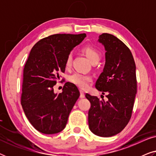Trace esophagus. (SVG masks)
<instances>
[{"label":"esophagus","mask_w":156,"mask_h":156,"mask_svg":"<svg viewBox=\"0 0 156 156\" xmlns=\"http://www.w3.org/2000/svg\"><path fill=\"white\" fill-rule=\"evenodd\" d=\"M84 97H85V95H84V91L81 89V90H80V98H82V99H83V98H84Z\"/></svg>","instance_id":"obj_1"}]
</instances>
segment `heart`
<instances>
[{
    "instance_id": "heart-1",
    "label": "heart",
    "mask_w": 156,
    "mask_h": 156,
    "mask_svg": "<svg viewBox=\"0 0 156 156\" xmlns=\"http://www.w3.org/2000/svg\"><path fill=\"white\" fill-rule=\"evenodd\" d=\"M84 51L86 54L87 57H88L89 60L91 61V62H93L94 61L99 62L100 59V52L98 51L97 49L92 48V47L88 46L86 47L84 49ZM72 59V54H69L68 55L67 59H66L65 62V66L66 67H69L71 65ZM91 76L87 75V74H82L80 72H76L72 74L69 77V80L72 83H73L74 84H75L76 86H77L81 89H86L89 83L91 82Z\"/></svg>"
}]
</instances>
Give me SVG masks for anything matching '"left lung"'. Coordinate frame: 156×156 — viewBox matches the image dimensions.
I'll return each mask as SVG.
<instances>
[{
  "mask_svg": "<svg viewBox=\"0 0 156 156\" xmlns=\"http://www.w3.org/2000/svg\"><path fill=\"white\" fill-rule=\"evenodd\" d=\"M98 41L105 48L106 62L95 87L106 94L108 101L86 94L91 103L89 127L95 135L111 137L120 133L131 117L137 91L136 64L129 48L114 35L103 33Z\"/></svg>",
  "mask_w": 156,
  "mask_h": 156,
  "instance_id": "obj_1",
  "label": "left lung"
}]
</instances>
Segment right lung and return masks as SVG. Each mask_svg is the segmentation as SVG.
<instances>
[{"label":"right lung","instance_id":"1","mask_svg":"<svg viewBox=\"0 0 156 156\" xmlns=\"http://www.w3.org/2000/svg\"><path fill=\"white\" fill-rule=\"evenodd\" d=\"M86 34H55L38 41L30 52L23 69L21 105L30 123L44 134L62 131L80 97L75 84L66 82L62 93L53 87L65 71L66 59Z\"/></svg>","mask_w":156,"mask_h":156}]
</instances>
